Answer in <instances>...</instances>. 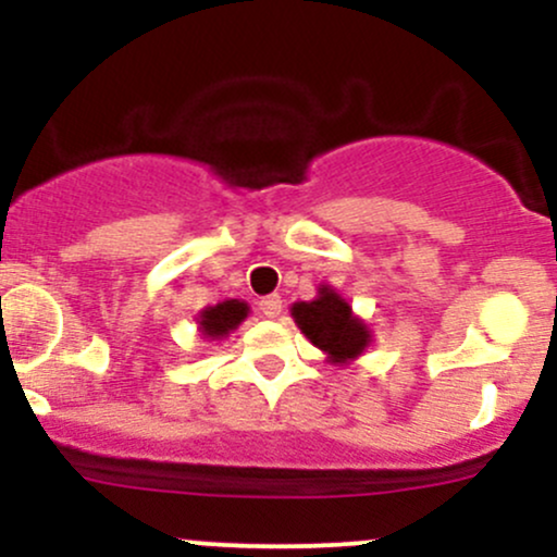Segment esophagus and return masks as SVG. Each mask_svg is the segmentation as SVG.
<instances>
[{
  "mask_svg": "<svg viewBox=\"0 0 557 557\" xmlns=\"http://www.w3.org/2000/svg\"><path fill=\"white\" fill-rule=\"evenodd\" d=\"M259 309H261V314H264V317L274 319L280 314V311H283V298H280L277 293H272V296H264L259 300Z\"/></svg>",
  "mask_w": 557,
  "mask_h": 557,
  "instance_id": "34e87169",
  "label": "esophagus"
}]
</instances>
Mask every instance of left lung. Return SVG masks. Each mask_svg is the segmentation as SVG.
<instances>
[{
    "label": "left lung",
    "instance_id": "left-lung-1",
    "mask_svg": "<svg viewBox=\"0 0 557 557\" xmlns=\"http://www.w3.org/2000/svg\"><path fill=\"white\" fill-rule=\"evenodd\" d=\"M293 319L317 348L330 354L332 361L356 359L369 343L367 324L350 314V306L330 287H322L311 304L300 300L293 306Z\"/></svg>",
    "mask_w": 557,
    "mask_h": 557
}]
</instances>
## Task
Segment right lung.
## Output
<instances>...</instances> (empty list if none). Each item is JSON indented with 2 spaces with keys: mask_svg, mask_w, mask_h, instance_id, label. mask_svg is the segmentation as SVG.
<instances>
[{
  "mask_svg": "<svg viewBox=\"0 0 557 557\" xmlns=\"http://www.w3.org/2000/svg\"><path fill=\"white\" fill-rule=\"evenodd\" d=\"M248 306L243 300H225V304L209 306L201 311V332L209 337H225L230 330H235L246 319Z\"/></svg>",
  "mask_w": 557,
  "mask_h": 557,
  "instance_id": "right-lung-1",
  "label": "right lung"
}]
</instances>
